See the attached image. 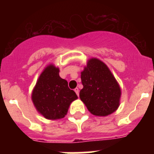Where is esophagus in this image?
<instances>
[{"label":"esophagus","mask_w":154,"mask_h":154,"mask_svg":"<svg viewBox=\"0 0 154 154\" xmlns=\"http://www.w3.org/2000/svg\"><path fill=\"white\" fill-rule=\"evenodd\" d=\"M75 92L77 94V96H79V89L78 88H75Z\"/></svg>","instance_id":"34e87169"}]
</instances>
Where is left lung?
<instances>
[{
	"mask_svg": "<svg viewBox=\"0 0 154 154\" xmlns=\"http://www.w3.org/2000/svg\"><path fill=\"white\" fill-rule=\"evenodd\" d=\"M79 97L94 116H106L116 112L120 104L121 89L106 64L91 58L81 72Z\"/></svg>",
	"mask_w": 154,
	"mask_h": 154,
	"instance_id": "8db88e82",
	"label": "left lung"
}]
</instances>
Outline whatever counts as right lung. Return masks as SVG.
<instances>
[{"mask_svg": "<svg viewBox=\"0 0 154 154\" xmlns=\"http://www.w3.org/2000/svg\"><path fill=\"white\" fill-rule=\"evenodd\" d=\"M78 96L59 76V68L48 65L39 75L31 93V100L39 114L56 120L66 116L69 106Z\"/></svg>", "mask_w": 154, "mask_h": 154, "instance_id": "obj_1", "label": "right lung"}]
</instances>
